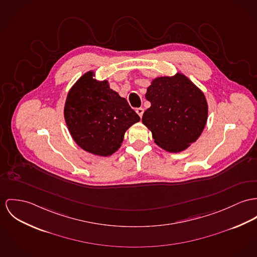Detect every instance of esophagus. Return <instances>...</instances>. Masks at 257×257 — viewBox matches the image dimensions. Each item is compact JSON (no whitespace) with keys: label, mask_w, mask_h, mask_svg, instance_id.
Returning a JSON list of instances; mask_svg holds the SVG:
<instances>
[{"label":"esophagus","mask_w":257,"mask_h":257,"mask_svg":"<svg viewBox=\"0 0 257 257\" xmlns=\"http://www.w3.org/2000/svg\"><path fill=\"white\" fill-rule=\"evenodd\" d=\"M136 112L138 113L139 116L142 118V116H143V114H144V108H142V107H139L136 109Z\"/></svg>","instance_id":"1"}]
</instances>
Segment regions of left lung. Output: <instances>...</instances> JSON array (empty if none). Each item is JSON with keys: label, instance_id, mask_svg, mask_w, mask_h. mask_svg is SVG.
<instances>
[{"label": "left lung", "instance_id": "obj_1", "mask_svg": "<svg viewBox=\"0 0 257 257\" xmlns=\"http://www.w3.org/2000/svg\"><path fill=\"white\" fill-rule=\"evenodd\" d=\"M151 101L143 123L152 131L160 148L170 153L187 149L200 136L207 120V102L203 93L185 75L159 77L148 88Z\"/></svg>", "mask_w": 257, "mask_h": 257}]
</instances>
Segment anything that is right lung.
<instances>
[{
    "instance_id": "add662e5",
    "label": "right lung",
    "mask_w": 257,
    "mask_h": 257,
    "mask_svg": "<svg viewBox=\"0 0 257 257\" xmlns=\"http://www.w3.org/2000/svg\"><path fill=\"white\" fill-rule=\"evenodd\" d=\"M93 75L84 74L69 91L64 118L72 138L84 151L107 157L118 150L124 133L140 117L107 81L99 82Z\"/></svg>"
}]
</instances>
